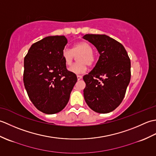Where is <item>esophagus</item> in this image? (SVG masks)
<instances>
[{"label": "esophagus", "mask_w": 156, "mask_h": 156, "mask_svg": "<svg viewBox=\"0 0 156 156\" xmlns=\"http://www.w3.org/2000/svg\"><path fill=\"white\" fill-rule=\"evenodd\" d=\"M82 76H80V75H78V76H77V78H78V80H80V79H82Z\"/></svg>", "instance_id": "esophagus-1"}]
</instances>
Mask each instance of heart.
<instances>
[{"mask_svg":"<svg viewBox=\"0 0 156 156\" xmlns=\"http://www.w3.org/2000/svg\"><path fill=\"white\" fill-rule=\"evenodd\" d=\"M92 46L87 41L76 43L71 49L65 48L62 51V58L66 66H70L75 55L80 54L78 58L77 64L73 65L69 70L76 74H83L87 69V65L92 66L95 62V56L93 54Z\"/></svg>","mask_w":156,"mask_h":156,"instance_id":"b5f03b06","label":"heart"}]
</instances>
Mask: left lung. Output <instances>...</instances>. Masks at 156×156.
<instances>
[{
    "instance_id": "8db88e82",
    "label": "left lung",
    "mask_w": 156,
    "mask_h": 156,
    "mask_svg": "<svg viewBox=\"0 0 156 156\" xmlns=\"http://www.w3.org/2000/svg\"><path fill=\"white\" fill-rule=\"evenodd\" d=\"M100 54L92 70L83 76L84 100L92 110L108 113L118 107L131 79V62L120 43L106 35L87 34Z\"/></svg>"
}]
</instances>
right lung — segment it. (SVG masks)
Listing matches in <instances>:
<instances>
[{"label":"right lung","instance_id":"add662e5","mask_svg":"<svg viewBox=\"0 0 156 156\" xmlns=\"http://www.w3.org/2000/svg\"><path fill=\"white\" fill-rule=\"evenodd\" d=\"M67 43L64 35L48 36L33 44L24 59L26 91L35 107L45 114L64 108L77 82L62 58Z\"/></svg>","mask_w":156,"mask_h":156}]
</instances>
